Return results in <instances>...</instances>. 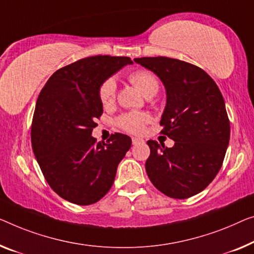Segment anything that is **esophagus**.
<instances>
[{
    "instance_id": "esophagus-1",
    "label": "esophagus",
    "mask_w": 254,
    "mask_h": 254,
    "mask_svg": "<svg viewBox=\"0 0 254 254\" xmlns=\"http://www.w3.org/2000/svg\"><path fill=\"white\" fill-rule=\"evenodd\" d=\"M142 141H143V140L140 139V138H135V137L132 138V145H138V143L142 142Z\"/></svg>"
}]
</instances>
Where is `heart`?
Instances as JSON below:
<instances>
[{"label": "heart", "mask_w": 254, "mask_h": 254, "mask_svg": "<svg viewBox=\"0 0 254 254\" xmlns=\"http://www.w3.org/2000/svg\"><path fill=\"white\" fill-rule=\"evenodd\" d=\"M128 81L137 88L143 96L153 97L160 89V83L157 77L149 70H135L128 75ZM116 82L114 78L109 77L103 82L99 88V99L105 107L111 106L115 100ZM149 122V116L145 113L131 112L121 115L115 120V124L128 133L139 134Z\"/></svg>", "instance_id": "b5f03b06"}]
</instances>
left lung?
Segmentation results:
<instances>
[{
    "mask_svg": "<svg viewBox=\"0 0 254 254\" xmlns=\"http://www.w3.org/2000/svg\"><path fill=\"white\" fill-rule=\"evenodd\" d=\"M135 63L154 71L166 89L161 133L175 140H148L146 172L151 184L172 198L191 197L204 190L221 169L230 124L218 85L202 68L168 57H142Z\"/></svg>",
    "mask_w": 254,
    "mask_h": 254,
    "instance_id": "obj_1",
    "label": "left lung"
}]
</instances>
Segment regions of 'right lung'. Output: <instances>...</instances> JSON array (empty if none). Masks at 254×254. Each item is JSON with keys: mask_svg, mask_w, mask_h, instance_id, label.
<instances>
[{"mask_svg": "<svg viewBox=\"0 0 254 254\" xmlns=\"http://www.w3.org/2000/svg\"><path fill=\"white\" fill-rule=\"evenodd\" d=\"M128 57L93 56L56 70L37 98L32 148L54 191L77 205L98 202L114 183L131 138L114 133L106 142L91 137L103 114L99 88Z\"/></svg>", "mask_w": 254, "mask_h": 254, "instance_id": "right-lung-1", "label": "right lung"}]
</instances>
